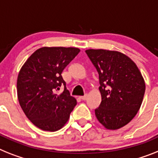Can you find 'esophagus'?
I'll use <instances>...</instances> for the list:
<instances>
[{"label": "esophagus", "instance_id": "esophagus-1", "mask_svg": "<svg viewBox=\"0 0 158 158\" xmlns=\"http://www.w3.org/2000/svg\"><path fill=\"white\" fill-rule=\"evenodd\" d=\"M80 98L81 100H86L87 99V95L85 94V96H81V97H80Z\"/></svg>", "mask_w": 158, "mask_h": 158}]
</instances>
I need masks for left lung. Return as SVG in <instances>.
<instances>
[{"mask_svg": "<svg viewBox=\"0 0 158 158\" xmlns=\"http://www.w3.org/2000/svg\"><path fill=\"white\" fill-rule=\"evenodd\" d=\"M99 75L102 102L95 110L99 123L109 130L123 127L140 110L145 82L134 61L123 53L104 49L85 51Z\"/></svg>", "mask_w": 158, "mask_h": 158, "instance_id": "left-lung-1", "label": "left lung"}]
</instances>
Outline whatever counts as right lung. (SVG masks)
I'll list each match as a JSON object with an SVG mask.
<instances>
[{
    "label": "right lung",
    "mask_w": 158,
    "mask_h": 158,
    "mask_svg": "<svg viewBox=\"0 0 158 158\" xmlns=\"http://www.w3.org/2000/svg\"><path fill=\"white\" fill-rule=\"evenodd\" d=\"M79 52L77 48L44 47L35 51L21 68L17 81L18 102L27 118L41 130L62 128L77 105L61 73ZM63 84L65 90L56 94Z\"/></svg>",
    "instance_id": "add662e5"
}]
</instances>
